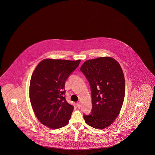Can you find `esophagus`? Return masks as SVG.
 <instances>
[{"instance_id": "34e87169", "label": "esophagus", "mask_w": 155, "mask_h": 155, "mask_svg": "<svg viewBox=\"0 0 155 155\" xmlns=\"http://www.w3.org/2000/svg\"><path fill=\"white\" fill-rule=\"evenodd\" d=\"M77 106L78 108H80L81 107V103H80V102L77 103Z\"/></svg>"}]
</instances>
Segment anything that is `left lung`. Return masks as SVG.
<instances>
[{"label":"left lung","mask_w":155,"mask_h":155,"mask_svg":"<svg viewBox=\"0 0 155 155\" xmlns=\"http://www.w3.org/2000/svg\"><path fill=\"white\" fill-rule=\"evenodd\" d=\"M89 82L92 111L84 116L90 126L101 130L109 127L119 115L125 95V80L116 60L102 57L85 61L80 68Z\"/></svg>","instance_id":"8db88e82"}]
</instances>
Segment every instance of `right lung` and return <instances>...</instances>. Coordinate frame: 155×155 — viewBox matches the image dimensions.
Here are the masks:
<instances>
[{"instance_id":"add662e5","label":"right lung","mask_w":155,"mask_h":155,"mask_svg":"<svg viewBox=\"0 0 155 155\" xmlns=\"http://www.w3.org/2000/svg\"><path fill=\"white\" fill-rule=\"evenodd\" d=\"M80 61L46 58L33 71L30 101L38 120L48 128L57 129L68 124L74 107L66 101L65 84Z\"/></svg>"}]
</instances>
